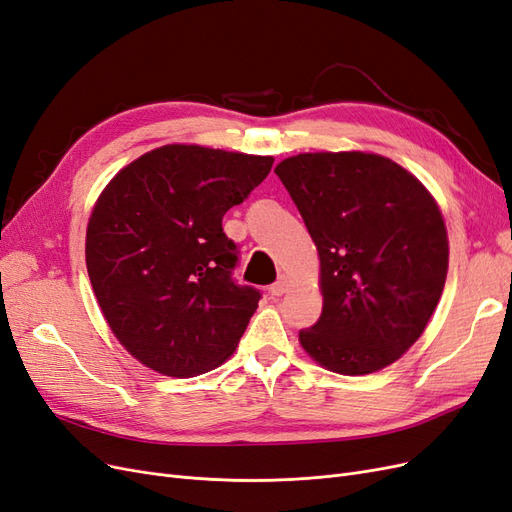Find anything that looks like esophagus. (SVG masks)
I'll list each match as a JSON object with an SVG mask.
<instances>
[{
  "label": "esophagus",
  "instance_id": "34e87169",
  "mask_svg": "<svg viewBox=\"0 0 512 512\" xmlns=\"http://www.w3.org/2000/svg\"><path fill=\"white\" fill-rule=\"evenodd\" d=\"M269 292L273 294V296H281V294H286L288 292V277L286 275H281L275 284L269 288Z\"/></svg>",
  "mask_w": 512,
  "mask_h": 512
}]
</instances>
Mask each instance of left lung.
I'll list each match as a JSON object with an SVG mask.
<instances>
[{"instance_id": "left-lung-1", "label": "left lung", "mask_w": 512, "mask_h": 512, "mask_svg": "<svg viewBox=\"0 0 512 512\" xmlns=\"http://www.w3.org/2000/svg\"><path fill=\"white\" fill-rule=\"evenodd\" d=\"M320 256L322 315L298 332L307 356L339 375L402 358L440 301L447 226L411 171L373 152H305L275 167Z\"/></svg>"}]
</instances>
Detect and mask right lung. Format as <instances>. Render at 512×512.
Instances as JSON below:
<instances>
[{
	"label": "right lung",
	"instance_id": "1",
	"mask_svg": "<svg viewBox=\"0 0 512 512\" xmlns=\"http://www.w3.org/2000/svg\"><path fill=\"white\" fill-rule=\"evenodd\" d=\"M273 156L167 144L122 167L86 226V269L114 337L144 366L195 377L233 356L260 292L237 286L222 218Z\"/></svg>",
	"mask_w": 512,
	"mask_h": 512
}]
</instances>
